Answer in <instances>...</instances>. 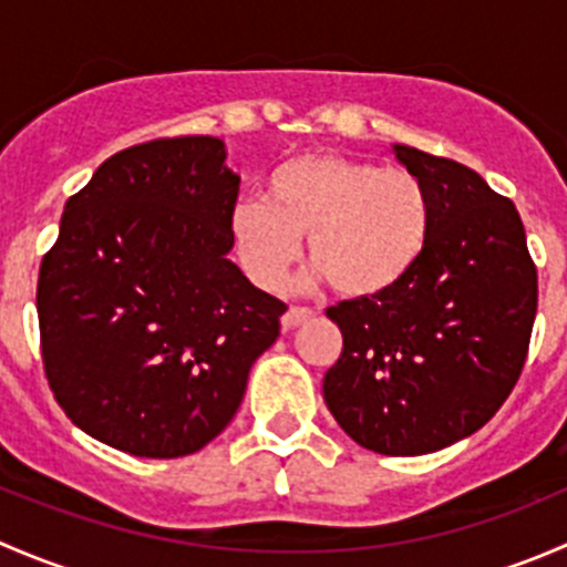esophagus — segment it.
I'll use <instances>...</instances> for the list:
<instances>
[{"label": "esophagus", "mask_w": 567, "mask_h": 567, "mask_svg": "<svg viewBox=\"0 0 567 567\" xmlns=\"http://www.w3.org/2000/svg\"><path fill=\"white\" fill-rule=\"evenodd\" d=\"M312 316H316V312H312L310 307H290V310L282 316V329L285 331L296 329V326H301L305 320H310Z\"/></svg>", "instance_id": "34e87169"}]
</instances>
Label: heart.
I'll use <instances>...</instances> for the list:
<instances>
[{"label": "heart", "mask_w": 567, "mask_h": 567, "mask_svg": "<svg viewBox=\"0 0 567 567\" xmlns=\"http://www.w3.org/2000/svg\"><path fill=\"white\" fill-rule=\"evenodd\" d=\"M433 233L420 175L368 158L312 153L279 164L262 203L230 210V238L255 285L279 290L307 238L318 277L348 299H381L414 274Z\"/></svg>", "instance_id": "heart-1"}]
</instances>
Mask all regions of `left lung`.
Segmentation results:
<instances>
[{
    "mask_svg": "<svg viewBox=\"0 0 567 567\" xmlns=\"http://www.w3.org/2000/svg\"><path fill=\"white\" fill-rule=\"evenodd\" d=\"M394 156L431 188V241L398 290L326 310L342 353L323 400L364 450L425 455L480 431L516 386L537 268L516 205L474 169L405 145Z\"/></svg>",
    "mask_w": 567,
    "mask_h": 567,
    "instance_id": "1",
    "label": "left lung"
}]
</instances>
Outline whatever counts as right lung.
<instances>
[{
	"label": "right lung",
	"instance_id": "right-lung-1",
	"mask_svg": "<svg viewBox=\"0 0 567 567\" xmlns=\"http://www.w3.org/2000/svg\"><path fill=\"white\" fill-rule=\"evenodd\" d=\"M225 158L216 136L114 153L68 199L40 262V353L56 403L140 458L214 442L288 310L227 257L241 177Z\"/></svg>",
	"mask_w": 567,
	"mask_h": 567
}]
</instances>
